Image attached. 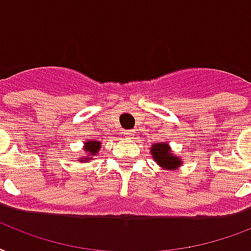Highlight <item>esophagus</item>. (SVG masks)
<instances>
[{
	"label": "esophagus",
	"instance_id": "1",
	"mask_svg": "<svg viewBox=\"0 0 251 251\" xmlns=\"http://www.w3.org/2000/svg\"><path fill=\"white\" fill-rule=\"evenodd\" d=\"M124 135H126V137H127V139H131L132 136H133V133H132V131H126V133H124Z\"/></svg>",
	"mask_w": 251,
	"mask_h": 251
}]
</instances>
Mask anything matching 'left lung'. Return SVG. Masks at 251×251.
<instances>
[{
    "label": "left lung",
    "mask_w": 251,
    "mask_h": 251,
    "mask_svg": "<svg viewBox=\"0 0 251 251\" xmlns=\"http://www.w3.org/2000/svg\"><path fill=\"white\" fill-rule=\"evenodd\" d=\"M149 151H151V156L153 157L154 162H157L165 170L173 172V170L180 168V165L183 164L182 158L173 153L172 148L166 141L165 143H154Z\"/></svg>",
    "instance_id": "obj_1"
}]
</instances>
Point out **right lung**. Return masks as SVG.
I'll list each match as a JSON object with an SVG mask.
<instances>
[{
    "label": "right lung",
    "mask_w": 251,
    "mask_h": 251,
    "mask_svg": "<svg viewBox=\"0 0 251 251\" xmlns=\"http://www.w3.org/2000/svg\"><path fill=\"white\" fill-rule=\"evenodd\" d=\"M83 152L86 154H83L81 158H78L81 162H87L89 160H93V157L97 156L98 152L100 151V143L97 140H86L83 143Z\"/></svg>",
    "instance_id": "right-lung-1"
}]
</instances>
